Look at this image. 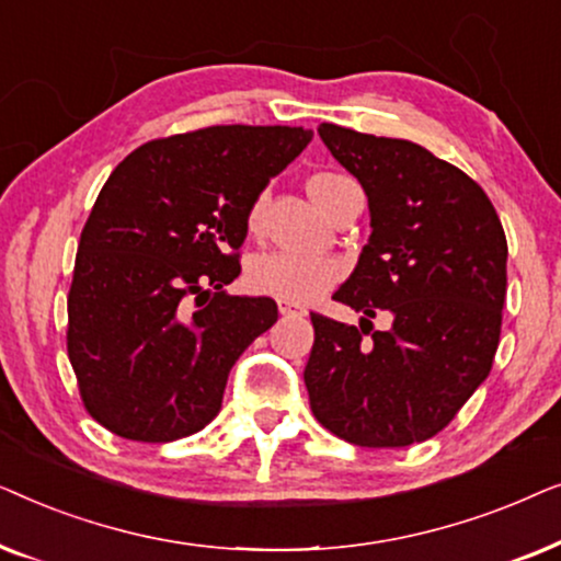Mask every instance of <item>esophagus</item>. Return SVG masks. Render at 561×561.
Masks as SVG:
<instances>
[{"instance_id": "obj_1", "label": "esophagus", "mask_w": 561, "mask_h": 561, "mask_svg": "<svg viewBox=\"0 0 561 561\" xmlns=\"http://www.w3.org/2000/svg\"><path fill=\"white\" fill-rule=\"evenodd\" d=\"M278 311L280 317H306V309L296 304H288V301H278Z\"/></svg>"}]
</instances>
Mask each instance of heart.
Returning <instances> with one entry per match:
<instances>
[{
    "label": "heart",
    "instance_id": "heart-1",
    "mask_svg": "<svg viewBox=\"0 0 561 561\" xmlns=\"http://www.w3.org/2000/svg\"><path fill=\"white\" fill-rule=\"evenodd\" d=\"M347 181L340 173H317L309 179V194L321 209H327L329 198L342 183ZM265 198L260 196L248 211V229L255 232L260 225V214H263ZM342 278V265L329 257L298 255V252L275 250L257 255L248 265V286L252 294L278 298L288 304H309L321 294H327L336 280Z\"/></svg>",
    "mask_w": 561,
    "mask_h": 561
}]
</instances>
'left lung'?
Here are the masks:
<instances>
[{
    "label": "left lung",
    "instance_id": "8db88e82",
    "mask_svg": "<svg viewBox=\"0 0 561 561\" xmlns=\"http://www.w3.org/2000/svg\"><path fill=\"white\" fill-rule=\"evenodd\" d=\"M319 137L365 188L373 232L334 294L363 311L359 327L311 313V411L357 447L426 442L493 367L508 283L503 225L470 175L416 142L329 122ZM378 310L391 317L386 333L371 329Z\"/></svg>",
    "mask_w": 561,
    "mask_h": 561
}]
</instances>
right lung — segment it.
I'll list each match as a JSON object with an SVG mask.
<instances>
[{"instance_id": "right-lung-1", "label": "right lung", "mask_w": 561, "mask_h": 561, "mask_svg": "<svg viewBox=\"0 0 561 561\" xmlns=\"http://www.w3.org/2000/svg\"><path fill=\"white\" fill-rule=\"evenodd\" d=\"M311 137L206 127L140 145L106 179L76 255L68 359L112 434L160 444L217 416L237 357L278 319L273 298L225 290L248 211Z\"/></svg>"}]
</instances>
